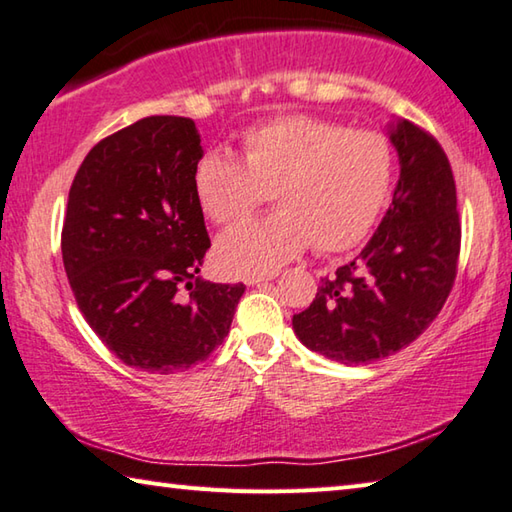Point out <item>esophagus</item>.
<instances>
[{"instance_id":"1","label":"esophagus","mask_w":512,"mask_h":512,"mask_svg":"<svg viewBox=\"0 0 512 512\" xmlns=\"http://www.w3.org/2000/svg\"><path fill=\"white\" fill-rule=\"evenodd\" d=\"M271 280H273V275H255V277H246V284L248 287H259V284H266Z\"/></svg>"}]
</instances>
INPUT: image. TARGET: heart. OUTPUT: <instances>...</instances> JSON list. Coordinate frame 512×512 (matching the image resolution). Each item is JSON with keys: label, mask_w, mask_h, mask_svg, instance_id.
Instances as JSON below:
<instances>
[{"label": "heart", "mask_w": 512, "mask_h": 512, "mask_svg": "<svg viewBox=\"0 0 512 512\" xmlns=\"http://www.w3.org/2000/svg\"><path fill=\"white\" fill-rule=\"evenodd\" d=\"M244 162L210 149L192 171L194 196L219 225L244 221L271 192L277 212L216 241L219 271L255 277L277 271L314 241L318 253L359 244L386 207L393 183L391 142L377 131L284 115L241 135Z\"/></svg>", "instance_id": "b5f03b06"}]
</instances>
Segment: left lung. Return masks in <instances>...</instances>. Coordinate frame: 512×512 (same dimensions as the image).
<instances>
[{"label":"left lung","mask_w":512,"mask_h":512,"mask_svg":"<svg viewBox=\"0 0 512 512\" xmlns=\"http://www.w3.org/2000/svg\"><path fill=\"white\" fill-rule=\"evenodd\" d=\"M388 137L400 158L391 207L359 257L323 277L314 302L293 316L302 345L345 366L413 343L456 280L461 223L443 146L406 119L395 121Z\"/></svg>","instance_id":"8db88e82"}]
</instances>
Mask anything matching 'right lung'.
Listing matches in <instances>:
<instances>
[{
  "instance_id": "add662e5",
  "label": "right lung",
  "mask_w": 512,
  "mask_h": 512,
  "mask_svg": "<svg viewBox=\"0 0 512 512\" xmlns=\"http://www.w3.org/2000/svg\"><path fill=\"white\" fill-rule=\"evenodd\" d=\"M201 153L192 119L144 117L94 146L69 189L60 248L76 305L117 359L155 375L210 357L246 291L198 277Z\"/></svg>"
}]
</instances>
